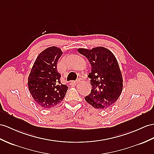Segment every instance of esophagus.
Returning a JSON list of instances; mask_svg holds the SVG:
<instances>
[{
  "label": "esophagus",
  "mask_w": 154,
  "mask_h": 154,
  "mask_svg": "<svg viewBox=\"0 0 154 154\" xmlns=\"http://www.w3.org/2000/svg\"><path fill=\"white\" fill-rule=\"evenodd\" d=\"M79 81H80V79H79V80H76V81H73V82H72V83H73V84H76L77 82H78Z\"/></svg>",
  "instance_id": "obj_1"
}]
</instances>
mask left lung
Masks as SVG:
<instances>
[{
  "instance_id": "1",
  "label": "left lung",
  "mask_w": 154,
  "mask_h": 154,
  "mask_svg": "<svg viewBox=\"0 0 154 154\" xmlns=\"http://www.w3.org/2000/svg\"><path fill=\"white\" fill-rule=\"evenodd\" d=\"M78 51L88 59L91 66V93L84 97L86 102L97 109L113 106L123 89V77L118 62L108 49L102 46L91 50L78 48Z\"/></svg>"
}]
</instances>
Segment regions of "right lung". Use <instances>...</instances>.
I'll list each match as a JSON object with an SVG mask.
<instances>
[{
    "instance_id": "add662e5",
    "label": "right lung",
    "mask_w": 154,
    "mask_h": 154,
    "mask_svg": "<svg viewBox=\"0 0 154 154\" xmlns=\"http://www.w3.org/2000/svg\"><path fill=\"white\" fill-rule=\"evenodd\" d=\"M61 49L51 46L39 54L28 77V88L33 99L44 108L57 106L64 99L68 87L60 81L57 70Z\"/></svg>"
}]
</instances>
